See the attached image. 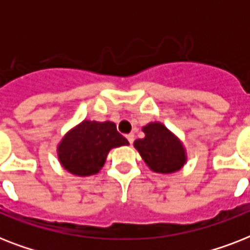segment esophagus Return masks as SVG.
I'll return each mask as SVG.
<instances>
[{"mask_svg": "<svg viewBox=\"0 0 250 250\" xmlns=\"http://www.w3.org/2000/svg\"><path fill=\"white\" fill-rule=\"evenodd\" d=\"M125 137H127V140H128L129 144H132L133 140H135V135H133V133H128V135H125Z\"/></svg>", "mask_w": 250, "mask_h": 250, "instance_id": "esophagus-1", "label": "esophagus"}]
</instances>
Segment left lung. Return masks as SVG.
<instances>
[{
  "label": "left lung",
  "mask_w": 250,
  "mask_h": 250,
  "mask_svg": "<svg viewBox=\"0 0 250 250\" xmlns=\"http://www.w3.org/2000/svg\"><path fill=\"white\" fill-rule=\"evenodd\" d=\"M144 139H137L133 145L150 170L170 174L180 170L186 162V152L178 137L162 123H149L143 128Z\"/></svg>",
  "instance_id": "left-lung-1"
}]
</instances>
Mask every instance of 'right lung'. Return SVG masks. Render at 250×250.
I'll use <instances>...</instances> for the list:
<instances>
[{"label": "right lung", "instance_id": "obj_1", "mask_svg": "<svg viewBox=\"0 0 250 250\" xmlns=\"http://www.w3.org/2000/svg\"><path fill=\"white\" fill-rule=\"evenodd\" d=\"M128 145L113 122L83 121L71 129L58 145L62 166L78 176L97 174L110 149Z\"/></svg>", "mask_w": 250, "mask_h": 250}]
</instances>
